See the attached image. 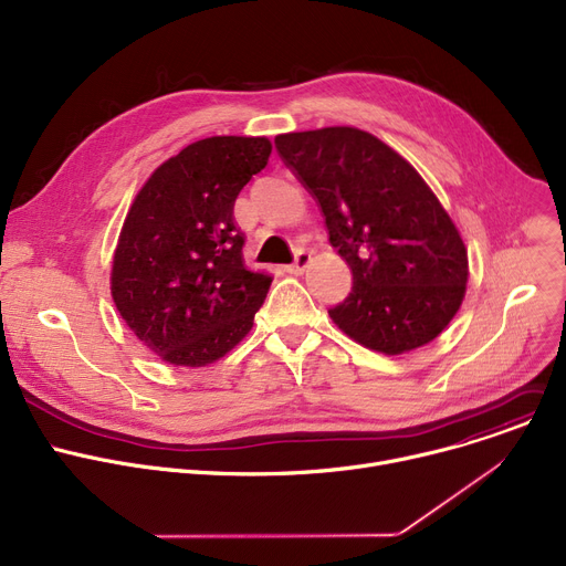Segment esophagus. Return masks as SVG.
<instances>
[{"mask_svg":"<svg viewBox=\"0 0 566 566\" xmlns=\"http://www.w3.org/2000/svg\"><path fill=\"white\" fill-rule=\"evenodd\" d=\"M310 261H312V254L305 252V250H300V252L295 254V261L289 263V266H286V273H291V275H303L305 269L310 266Z\"/></svg>","mask_w":566,"mask_h":566,"instance_id":"34e87169","label":"esophagus"}]
</instances>
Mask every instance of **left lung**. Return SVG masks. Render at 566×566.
Listing matches in <instances>:
<instances>
[{"instance_id":"8db88e82","label":"left lung","mask_w":566,"mask_h":566,"mask_svg":"<svg viewBox=\"0 0 566 566\" xmlns=\"http://www.w3.org/2000/svg\"><path fill=\"white\" fill-rule=\"evenodd\" d=\"M318 202L353 291L329 318L385 355L421 348L458 314L469 280L460 232L423 177L368 132L325 127L275 138Z\"/></svg>"}]
</instances>
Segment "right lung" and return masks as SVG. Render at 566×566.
<instances>
[{"label":"right lung","instance_id":"add662e5","mask_svg":"<svg viewBox=\"0 0 566 566\" xmlns=\"http://www.w3.org/2000/svg\"><path fill=\"white\" fill-rule=\"evenodd\" d=\"M263 136L186 145L138 191L113 254L111 295L138 342L175 366H207L252 329L273 277L243 263L241 188L271 157Z\"/></svg>","mask_w":566,"mask_h":566}]
</instances>
